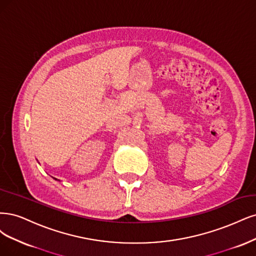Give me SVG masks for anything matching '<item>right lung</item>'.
<instances>
[{
	"label": "right lung",
	"mask_w": 256,
	"mask_h": 256,
	"mask_svg": "<svg viewBox=\"0 0 256 256\" xmlns=\"http://www.w3.org/2000/svg\"><path fill=\"white\" fill-rule=\"evenodd\" d=\"M55 180H56V178H55Z\"/></svg>",
	"instance_id": "add662e5"
}]
</instances>
